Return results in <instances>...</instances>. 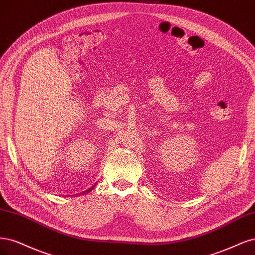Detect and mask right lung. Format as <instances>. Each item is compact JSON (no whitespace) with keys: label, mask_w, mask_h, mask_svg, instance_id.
Masks as SVG:
<instances>
[{"label":"right lung","mask_w":255,"mask_h":255,"mask_svg":"<svg viewBox=\"0 0 255 255\" xmlns=\"http://www.w3.org/2000/svg\"><path fill=\"white\" fill-rule=\"evenodd\" d=\"M93 187H94V185H93L91 188H89V190H88V191H86V192H90V191H92V188H93ZM86 192H83V194H85Z\"/></svg>","instance_id":"obj_1"}]
</instances>
